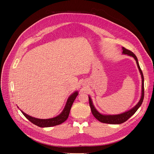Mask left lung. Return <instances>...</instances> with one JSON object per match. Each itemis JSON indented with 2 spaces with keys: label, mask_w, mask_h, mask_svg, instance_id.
<instances>
[{
  "label": "left lung",
  "mask_w": 154,
  "mask_h": 154,
  "mask_svg": "<svg viewBox=\"0 0 154 154\" xmlns=\"http://www.w3.org/2000/svg\"><path fill=\"white\" fill-rule=\"evenodd\" d=\"M122 54H126L128 55H130L133 57L134 59L136 61V63L137 64V67H138L140 73L141 74L142 77V95H141V98L136 106L133 107L132 109L129 110L125 112L122 113V114H118V115H103L101 114L100 113H99L97 110H96L94 106L93 105L92 99L91 98V97H88V100H89V105L91 107V109L92 111V113L93 116L95 117L100 122L102 123H106V124H120L125 122V121H127L129 118L132 117L136 111L138 110V109L140 107V106L142 103L143 97H144V79H143V73L140 67V66L139 64L138 59H137L136 55L131 51H129L127 48L122 47Z\"/></svg>",
  "instance_id": "1"
}]
</instances>
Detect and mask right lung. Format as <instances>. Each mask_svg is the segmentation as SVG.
<instances>
[{
  "label": "right lung",
  "instance_id": "obj_1",
  "mask_svg": "<svg viewBox=\"0 0 154 154\" xmlns=\"http://www.w3.org/2000/svg\"><path fill=\"white\" fill-rule=\"evenodd\" d=\"M78 95V92L76 91L73 93L67 99V103L66 104V106H65L63 110L60 114L55 117L51 118V119H37L33 117H31L26 113H24L23 111L20 110L23 115L25 116L30 122H31L32 124H34L40 127H50L55 125H59L66 121L69 116L70 110L71 109V107L72 106L73 103H74L75 98Z\"/></svg>",
  "mask_w": 154,
  "mask_h": 154
}]
</instances>
